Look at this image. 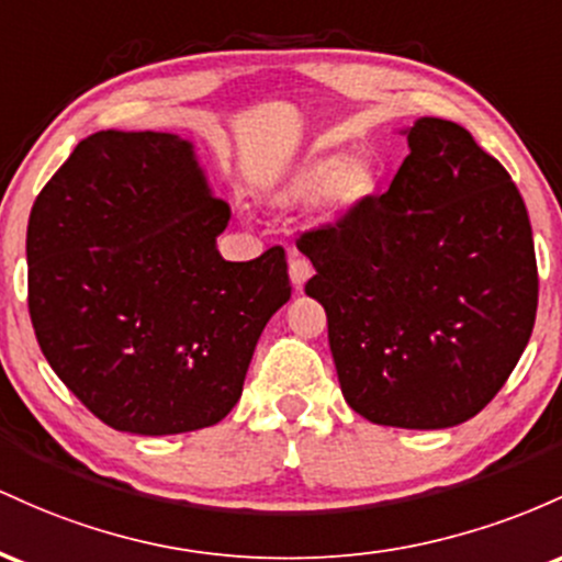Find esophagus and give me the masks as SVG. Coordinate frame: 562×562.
Wrapping results in <instances>:
<instances>
[{"mask_svg": "<svg viewBox=\"0 0 562 562\" xmlns=\"http://www.w3.org/2000/svg\"><path fill=\"white\" fill-rule=\"evenodd\" d=\"M311 273H313L311 262H307L305 257H300V255H292V260H289V279H292L294 286L300 289L302 283H305L307 279H311Z\"/></svg>", "mask_w": 562, "mask_h": 562, "instance_id": "obj_1", "label": "esophagus"}]
</instances>
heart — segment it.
I'll return each instance as SVG.
<instances>
[{"label":"heart","mask_w":562,"mask_h":562,"mask_svg":"<svg viewBox=\"0 0 562 562\" xmlns=\"http://www.w3.org/2000/svg\"><path fill=\"white\" fill-rule=\"evenodd\" d=\"M376 188L380 167L369 156L313 150L273 188V201L281 206L313 201V214L321 223H337L369 206V201L376 196Z\"/></svg>","instance_id":"1"}]
</instances>
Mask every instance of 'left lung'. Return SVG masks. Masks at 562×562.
Masks as SVG:
<instances>
[{"label": "left lung", "instance_id": "obj_1", "mask_svg": "<svg viewBox=\"0 0 562 562\" xmlns=\"http://www.w3.org/2000/svg\"><path fill=\"white\" fill-rule=\"evenodd\" d=\"M401 132L408 156L387 193L297 249L352 412L446 430L499 393L531 339L533 233L507 169L468 130L422 116Z\"/></svg>", "mask_w": 562, "mask_h": 562}]
</instances>
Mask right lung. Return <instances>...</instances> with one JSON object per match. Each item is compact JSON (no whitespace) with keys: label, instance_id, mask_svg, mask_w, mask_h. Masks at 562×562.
<instances>
[{"label":"right lung","instance_id":"add662e5","mask_svg":"<svg viewBox=\"0 0 562 562\" xmlns=\"http://www.w3.org/2000/svg\"><path fill=\"white\" fill-rule=\"evenodd\" d=\"M231 210L172 132L81 140L34 201L29 313L55 374L119 432L217 425L292 297L281 247L228 262Z\"/></svg>","mask_w":562,"mask_h":562}]
</instances>
